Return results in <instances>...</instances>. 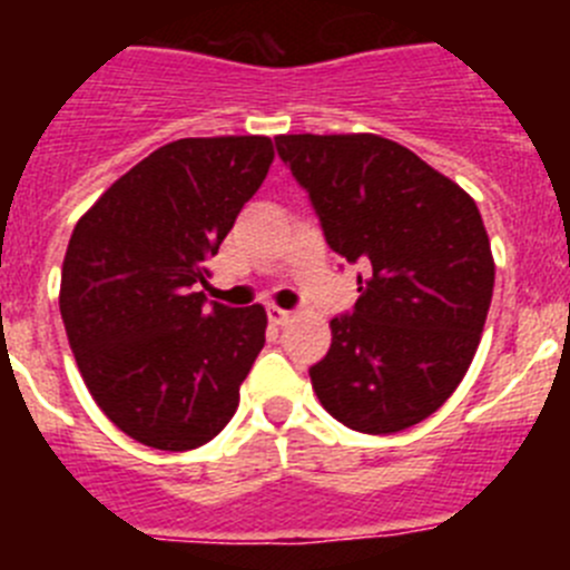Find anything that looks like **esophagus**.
<instances>
[{
	"instance_id": "1",
	"label": "esophagus",
	"mask_w": 570,
	"mask_h": 570,
	"mask_svg": "<svg viewBox=\"0 0 570 570\" xmlns=\"http://www.w3.org/2000/svg\"><path fill=\"white\" fill-rule=\"evenodd\" d=\"M268 322L271 325H276V328H282V325H288L291 322V311H282L276 308V305H268Z\"/></svg>"
}]
</instances>
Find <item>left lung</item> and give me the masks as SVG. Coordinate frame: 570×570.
Here are the masks:
<instances>
[{"mask_svg":"<svg viewBox=\"0 0 570 570\" xmlns=\"http://www.w3.org/2000/svg\"><path fill=\"white\" fill-rule=\"evenodd\" d=\"M331 250L356 274L311 382L334 420L396 434L431 416L471 365L493 294L476 203L414 150L376 134L276 136Z\"/></svg>","mask_w":570,"mask_h":570,"instance_id":"8db88e82","label":"left lung"}]
</instances>
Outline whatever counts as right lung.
<instances>
[{"label":"right lung","instance_id":"add662e5","mask_svg":"<svg viewBox=\"0 0 570 570\" xmlns=\"http://www.w3.org/2000/svg\"><path fill=\"white\" fill-rule=\"evenodd\" d=\"M274 163L268 136L176 139L116 179L73 228L62 311L79 374L130 440H214L265 345L262 305L208 302L216 256Z\"/></svg>","mask_w":570,"mask_h":570}]
</instances>
